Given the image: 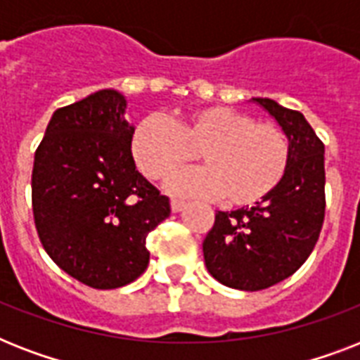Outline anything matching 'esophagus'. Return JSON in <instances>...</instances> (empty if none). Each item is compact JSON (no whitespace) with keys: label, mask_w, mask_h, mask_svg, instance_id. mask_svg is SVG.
I'll list each match as a JSON object with an SVG mask.
<instances>
[{"label":"esophagus","mask_w":360,"mask_h":360,"mask_svg":"<svg viewBox=\"0 0 360 360\" xmlns=\"http://www.w3.org/2000/svg\"><path fill=\"white\" fill-rule=\"evenodd\" d=\"M169 205H172V211H174V213H179L181 209L185 207L186 203L181 202V200H172V203H169Z\"/></svg>","instance_id":"1"}]
</instances>
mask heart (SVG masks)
<instances>
[{"label":"heart","mask_w":360,"mask_h":360,"mask_svg":"<svg viewBox=\"0 0 360 360\" xmlns=\"http://www.w3.org/2000/svg\"><path fill=\"white\" fill-rule=\"evenodd\" d=\"M200 150L205 169H175ZM136 168L149 179L166 181L174 196H222L228 205H252L278 186L290 162V143L273 123H257L230 106H200L175 121L147 115L130 138Z\"/></svg>","instance_id":"obj_1"}]
</instances>
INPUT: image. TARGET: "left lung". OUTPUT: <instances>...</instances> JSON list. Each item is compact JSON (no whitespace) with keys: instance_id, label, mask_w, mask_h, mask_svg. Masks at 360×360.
I'll return each instance as SVG.
<instances>
[{"instance_id":"8db88e82","label":"left lung","mask_w":360,"mask_h":360,"mask_svg":"<svg viewBox=\"0 0 360 360\" xmlns=\"http://www.w3.org/2000/svg\"><path fill=\"white\" fill-rule=\"evenodd\" d=\"M290 143L284 177L254 207L219 211L203 240L205 267L220 284L257 291L291 276L318 243L325 219V146L297 110L252 98Z\"/></svg>"}]
</instances>
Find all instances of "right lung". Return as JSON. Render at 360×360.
Masks as SVG:
<instances>
[{
	"mask_svg": "<svg viewBox=\"0 0 360 360\" xmlns=\"http://www.w3.org/2000/svg\"><path fill=\"white\" fill-rule=\"evenodd\" d=\"M127 97L101 89L53 112L37 147L31 200L44 250L97 290L136 280L146 239L169 217V200L136 169Z\"/></svg>",
	"mask_w": 360,
	"mask_h": 360,
	"instance_id": "right-lung-1",
	"label": "right lung"
}]
</instances>
